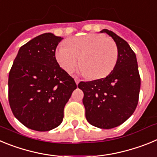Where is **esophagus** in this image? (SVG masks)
<instances>
[{"label":"esophagus","instance_id":"34e87169","mask_svg":"<svg viewBox=\"0 0 157 157\" xmlns=\"http://www.w3.org/2000/svg\"><path fill=\"white\" fill-rule=\"evenodd\" d=\"M75 83H76V85H78V83H79V79L78 78H75Z\"/></svg>","mask_w":157,"mask_h":157}]
</instances>
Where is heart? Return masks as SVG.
I'll return each instance as SVG.
<instances>
[{
    "mask_svg": "<svg viewBox=\"0 0 157 157\" xmlns=\"http://www.w3.org/2000/svg\"><path fill=\"white\" fill-rule=\"evenodd\" d=\"M118 48L114 41L100 34L90 33L71 37L67 46L56 48L55 58L67 72H71L78 63L81 72L92 79H100L109 75L116 67Z\"/></svg>",
    "mask_w": 157,
    "mask_h": 157,
    "instance_id": "1",
    "label": "heart"
}]
</instances>
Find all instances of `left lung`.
Returning <instances> with one entry per match:
<instances>
[{
	"mask_svg": "<svg viewBox=\"0 0 157 157\" xmlns=\"http://www.w3.org/2000/svg\"><path fill=\"white\" fill-rule=\"evenodd\" d=\"M118 48V59L107 77L81 82L78 87L84 93L86 118L91 125L111 129L121 125L132 116L138 105L141 78L138 62L128 43L114 32L104 29Z\"/></svg>",
	"mask_w": 157,
	"mask_h": 157,
	"instance_id": "obj_1",
	"label": "left lung"
}]
</instances>
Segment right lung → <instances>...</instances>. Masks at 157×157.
Wrapping results in <instances>:
<instances>
[{
    "label": "right lung",
    "mask_w": 157,
    "mask_h": 157,
    "mask_svg": "<svg viewBox=\"0 0 157 157\" xmlns=\"http://www.w3.org/2000/svg\"><path fill=\"white\" fill-rule=\"evenodd\" d=\"M63 37L38 35L20 47L8 76V101L15 117L25 127L48 131L63 121L64 106L77 88L59 67L56 48Z\"/></svg>",
    "instance_id": "right-lung-1"
}]
</instances>
